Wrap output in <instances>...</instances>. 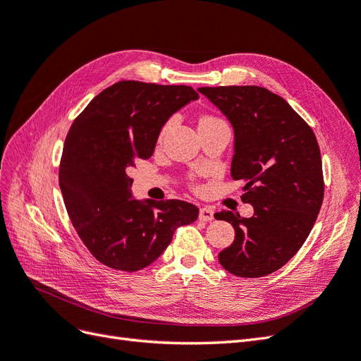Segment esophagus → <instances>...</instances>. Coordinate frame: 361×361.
I'll return each mask as SVG.
<instances>
[{
    "instance_id": "esophagus-1",
    "label": "esophagus",
    "mask_w": 361,
    "mask_h": 361,
    "mask_svg": "<svg viewBox=\"0 0 361 361\" xmlns=\"http://www.w3.org/2000/svg\"><path fill=\"white\" fill-rule=\"evenodd\" d=\"M199 218L202 221H212L214 220V211L211 207H202L200 212H199Z\"/></svg>"
}]
</instances>
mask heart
<instances>
[{
    "instance_id": "1",
    "label": "heart",
    "mask_w": 361,
    "mask_h": 361,
    "mask_svg": "<svg viewBox=\"0 0 361 361\" xmlns=\"http://www.w3.org/2000/svg\"><path fill=\"white\" fill-rule=\"evenodd\" d=\"M211 118H215V117H209V116H206V117H203L202 120H211Z\"/></svg>"
}]
</instances>
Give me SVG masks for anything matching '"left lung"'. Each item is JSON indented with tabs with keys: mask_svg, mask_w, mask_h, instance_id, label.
Listing matches in <instances>:
<instances>
[{
	"mask_svg": "<svg viewBox=\"0 0 361 361\" xmlns=\"http://www.w3.org/2000/svg\"><path fill=\"white\" fill-rule=\"evenodd\" d=\"M233 126L231 174L244 180L243 202L255 214L244 218L221 211L235 241L218 255L221 267L238 277L271 274L289 262L307 239L324 200L318 141L293 108L264 87H200Z\"/></svg>",
	"mask_w": 361,
	"mask_h": 361,
	"instance_id": "1",
	"label": "left lung"
}]
</instances>
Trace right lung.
<instances>
[{"instance_id":"add662e5","label":"right lung","mask_w":361,"mask_h":361,"mask_svg":"<svg viewBox=\"0 0 361 361\" xmlns=\"http://www.w3.org/2000/svg\"><path fill=\"white\" fill-rule=\"evenodd\" d=\"M190 85L118 81L73 120L64 140L59 183L76 233L101 264L134 272L155 262L197 206L137 200L129 170L147 159L171 114L195 101Z\"/></svg>"}]
</instances>
